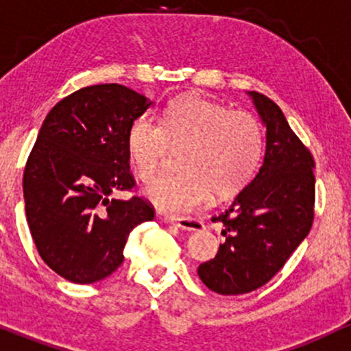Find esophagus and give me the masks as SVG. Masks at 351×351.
<instances>
[{"label":"esophagus","mask_w":351,"mask_h":351,"mask_svg":"<svg viewBox=\"0 0 351 351\" xmlns=\"http://www.w3.org/2000/svg\"><path fill=\"white\" fill-rule=\"evenodd\" d=\"M165 222L172 223V226L182 228V230H189V232H200V230H204V223L200 222V220H195V219L169 217V219H165Z\"/></svg>","instance_id":"esophagus-1"}]
</instances>
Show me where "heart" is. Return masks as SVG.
Returning <instances> with one entry per match:
<instances>
[{
	"instance_id": "1",
	"label": "heart",
	"mask_w": 351,
	"mask_h": 351,
	"mask_svg": "<svg viewBox=\"0 0 351 351\" xmlns=\"http://www.w3.org/2000/svg\"><path fill=\"white\" fill-rule=\"evenodd\" d=\"M169 144L184 145L179 165L184 171L164 174L145 187V195L159 210L184 215L199 210L210 192L230 197L257 171L263 136L257 117L200 96L169 102L160 116H141L128 132V151L137 176L149 180L160 169Z\"/></svg>"
}]
</instances>
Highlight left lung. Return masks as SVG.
<instances>
[{
    "label": "left lung",
    "instance_id": "8db88e82",
    "mask_svg": "<svg viewBox=\"0 0 351 351\" xmlns=\"http://www.w3.org/2000/svg\"><path fill=\"white\" fill-rule=\"evenodd\" d=\"M247 94L265 128V154L249 186L214 217L222 222L226 242L212 261L197 269L207 289L220 295L249 293L265 285L313 222L312 154L274 101L255 90Z\"/></svg>",
    "mask_w": 351,
    "mask_h": 351
}]
</instances>
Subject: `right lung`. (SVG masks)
<instances>
[{
	"instance_id": "add662e5",
	"label": "right lung",
	"mask_w": 351,
	"mask_h": 351,
	"mask_svg": "<svg viewBox=\"0 0 351 351\" xmlns=\"http://www.w3.org/2000/svg\"><path fill=\"white\" fill-rule=\"evenodd\" d=\"M154 104L121 84L82 88L59 101L39 129L23 176L26 220L43 261L73 283L109 277L129 234L154 219L134 187L128 132Z\"/></svg>"
}]
</instances>
